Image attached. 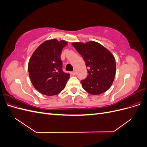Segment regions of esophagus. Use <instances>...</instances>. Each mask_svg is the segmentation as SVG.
Wrapping results in <instances>:
<instances>
[{"instance_id": "1", "label": "esophagus", "mask_w": 147, "mask_h": 147, "mask_svg": "<svg viewBox=\"0 0 147 147\" xmlns=\"http://www.w3.org/2000/svg\"><path fill=\"white\" fill-rule=\"evenodd\" d=\"M71 74L73 75H75V74H76V71L74 70V71H72V72H71Z\"/></svg>"}]
</instances>
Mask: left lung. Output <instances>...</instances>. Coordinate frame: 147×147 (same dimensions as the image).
Masks as SVG:
<instances>
[{
    "label": "left lung",
    "mask_w": 147,
    "mask_h": 147,
    "mask_svg": "<svg viewBox=\"0 0 147 147\" xmlns=\"http://www.w3.org/2000/svg\"><path fill=\"white\" fill-rule=\"evenodd\" d=\"M74 47L85 62L88 76L81 81L82 87L90 94L97 95L112 86L116 73V63L107 49L95 42H74Z\"/></svg>",
    "instance_id": "obj_1"
}]
</instances>
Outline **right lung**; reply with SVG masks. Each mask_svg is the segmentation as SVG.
Returning a JSON list of instances; mask_svg holds the SVG:
<instances>
[{
	"label": "right lung",
	"mask_w": 147,
	"mask_h": 147,
	"mask_svg": "<svg viewBox=\"0 0 147 147\" xmlns=\"http://www.w3.org/2000/svg\"><path fill=\"white\" fill-rule=\"evenodd\" d=\"M67 42L56 39L44 42L34 52L28 64L32 85L42 94L54 96L63 91L70 74L63 70L61 54Z\"/></svg>",
	"instance_id": "add662e5"
}]
</instances>
